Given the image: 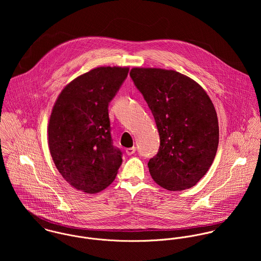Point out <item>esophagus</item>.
Masks as SVG:
<instances>
[{
	"instance_id": "34e87169",
	"label": "esophagus",
	"mask_w": 261,
	"mask_h": 261,
	"mask_svg": "<svg viewBox=\"0 0 261 261\" xmlns=\"http://www.w3.org/2000/svg\"><path fill=\"white\" fill-rule=\"evenodd\" d=\"M136 147H133V148H128V149H125V152L127 153V154H134L135 152H136Z\"/></svg>"
}]
</instances>
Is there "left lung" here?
Masks as SVG:
<instances>
[{"mask_svg":"<svg viewBox=\"0 0 261 261\" xmlns=\"http://www.w3.org/2000/svg\"><path fill=\"white\" fill-rule=\"evenodd\" d=\"M129 76L160 135L159 150L148 163L151 178L170 191L195 186L211 167L219 143L210 97L197 82L174 70L133 68Z\"/></svg>","mask_w":261,"mask_h":261,"instance_id":"left-lung-1","label":"left lung"}]
</instances>
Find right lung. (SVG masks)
<instances>
[{
	"label": "right lung",
	"mask_w": 261,
	"mask_h": 261,
	"mask_svg": "<svg viewBox=\"0 0 261 261\" xmlns=\"http://www.w3.org/2000/svg\"><path fill=\"white\" fill-rule=\"evenodd\" d=\"M128 68L98 67L71 81L58 96L48 125L54 164L75 189L94 194L110 186L122 164L112 142L110 102Z\"/></svg>",
	"instance_id": "right-lung-1"
}]
</instances>
